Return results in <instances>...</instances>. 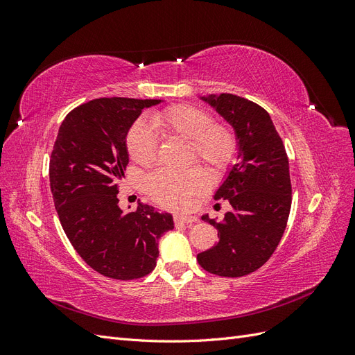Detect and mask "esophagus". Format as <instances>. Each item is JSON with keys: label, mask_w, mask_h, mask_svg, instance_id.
<instances>
[{"label": "esophagus", "mask_w": 355, "mask_h": 355, "mask_svg": "<svg viewBox=\"0 0 355 355\" xmlns=\"http://www.w3.org/2000/svg\"><path fill=\"white\" fill-rule=\"evenodd\" d=\"M197 222V218L194 216H175V223H194Z\"/></svg>", "instance_id": "obj_1"}]
</instances>
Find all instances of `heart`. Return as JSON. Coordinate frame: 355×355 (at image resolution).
Listing matches in <instances>:
<instances>
[{
    "mask_svg": "<svg viewBox=\"0 0 355 355\" xmlns=\"http://www.w3.org/2000/svg\"><path fill=\"white\" fill-rule=\"evenodd\" d=\"M149 121L161 137L187 141V163L200 161L214 178L225 176L237 163V133L227 123L213 121L211 115L198 106L170 105L153 112ZM152 129L136 121L125 137L128 155L142 167H151L158 158V141ZM209 187V178L201 167L185 171L158 170L145 179L146 194L163 207L178 211L194 207L207 194Z\"/></svg>",
    "mask_w": 355,
    "mask_h": 355,
    "instance_id": "heart-1",
    "label": "heart"
}]
</instances>
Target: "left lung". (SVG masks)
I'll return each mask as SVG.
<instances>
[{
  "label": "left lung",
  "instance_id": "1",
  "mask_svg": "<svg viewBox=\"0 0 355 355\" xmlns=\"http://www.w3.org/2000/svg\"><path fill=\"white\" fill-rule=\"evenodd\" d=\"M202 99L234 127L240 153L214 194L216 200H228L232 210L220 222L202 216L218 230L219 243L198 253L197 261L207 272L243 277L270 259L284 234L292 206L288 158L262 106L231 93Z\"/></svg>",
  "mask_w": 355,
  "mask_h": 355
}]
</instances>
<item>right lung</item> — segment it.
I'll use <instances>...</instances> for the list:
<instances>
[{
	"label": "right lung",
	"mask_w": 355,
	"mask_h": 355,
	"mask_svg": "<svg viewBox=\"0 0 355 355\" xmlns=\"http://www.w3.org/2000/svg\"><path fill=\"white\" fill-rule=\"evenodd\" d=\"M158 99L101 98L73 108L62 121L50 157V188L62 228L94 271L135 280L157 265L158 240L173 230L170 213L139 202L118 206L128 163L125 136L144 108Z\"/></svg>",
	"instance_id": "obj_1"
}]
</instances>
